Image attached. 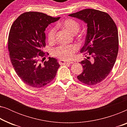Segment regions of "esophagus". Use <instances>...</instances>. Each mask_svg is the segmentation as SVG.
<instances>
[{
	"label": "esophagus",
	"instance_id": "obj_1",
	"mask_svg": "<svg viewBox=\"0 0 127 127\" xmlns=\"http://www.w3.org/2000/svg\"><path fill=\"white\" fill-rule=\"evenodd\" d=\"M73 63V62L72 61H69V62H66L64 60H60L59 61V64L60 65H66V64H72Z\"/></svg>",
	"mask_w": 127,
	"mask_h": 127
}]
</instances>
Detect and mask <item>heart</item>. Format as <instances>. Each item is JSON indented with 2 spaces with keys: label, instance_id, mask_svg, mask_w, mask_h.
<instances>
[{
  "label": "heart",
  "instance_id": "obj_1",
  "mask_svg": "<svg viewBox=\"0 0 127 127\" xmlns=\"http://www.w3.org/2000/svg\"><path fill=\"white\" fill-rule=\"evenodd\" d=\"M62 27L72 34L78 32L80 29V25L76 21L72 19H67L62 24ZM57 28L52 27L48 31L47 34L48 40L50 43H53L55 40ZM78 47L76 45L60 46L53 50V55L62 60L69 61L73 57L74 54L77 51Z\"/></svg>",
  "mask_w": 127,
  "mask_h": 127
}]
</instances>
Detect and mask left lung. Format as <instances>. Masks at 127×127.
<instances>
[{"instance_id":"obj_1","label":"left lung","mask_w":127,"mask_h":127,"mask_svg":"<svg viewBox=\"0 0 127 127\" xmlns=\"http://www.w3.org/2000/svg\"><path fill=\"white\" fill-rule=\"evenodd\" d=\"M69 16L87 24L86 40L80 53L87 52L94 59L91 62L87 59L80 62L83 71L77 79L90 86L98 84L109 75L117 58L119 36L116 24L107 13L91 8Z\"/></svg>"}]
</instances>
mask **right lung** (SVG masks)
<instances>
[{"instance_id":"right-lung-1","label":"right lung","mask_w":127,"mask_h":127,"mask_svg":"<svg viewBox=\"0 0 127 127\" xmlns=\"http://www.w3.org/2000/svg\"><path fill=\"white\" fill-rule=\"evenodd\" d=\"M60 18L39 12H27L11 25L8 40L10 58L17 75L28 86L43 87L56 76L60 66L57 60L49 57L43 64L40 60L45 58L46 28Z\"/></svg>"}]
</instances>
